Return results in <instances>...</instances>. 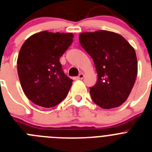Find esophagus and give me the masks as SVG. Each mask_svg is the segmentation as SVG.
I'll use <instances>...</instances> for the list:
<instances>
[{
  "label": "esophagus",
  "instance_id": "1",
  "mask_svg": "<svg viewBox=\"0 0 152 152\" xmlns=\"http://www.w3.org/2000/svg\"><path fill=\"white\" fill-rule=\"evenodd\" d=\"M84 74L80 73V74H79L78 76H77V77H76V79H77V80H80H80H81V79L84 78Z\"/></svg>",
  "mask_w": 152,
  "mask_h": 152
}]
</instances>
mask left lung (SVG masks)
I'll return each instance as SVG.
<instances>
[{
	"mask_svg": "<svg viewBox=\"0 0 152 152\" xmlns=\"http://www.w3.org/2000/svg\"><path fill=\"white\" fill-rule=\"evenodd\" d=\"M79 41L94 62L97 81L91 99L103 109L122 105L135 84L138 63L135 49L123 36L107 30L82 33Z\"/></svg>",
	"mask_w": 152,
	"mask_h": 152,
	"instance_id": "left-lung-1",
	"label": "left lung"
}]
</instances>
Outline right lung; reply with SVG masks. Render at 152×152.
Listing matches in <instances>:
<instances>
[{
	"label": "right lung",
	"mask_w": 152,
	"mask_h": 152,
	"mask_svg": "<svg viewBox=\"0 0 152 152\" xmlns=\"http://www.w3.org/2000/svg\"><path fill=\"white\" fill-rule=\"evenodd\" d=\"M73 37L42 31L23 44L17 58L19 79L24 94L36 105L50 108L66 97L73 80L64 75L59 58Z\"/></svg>",
	"instance_id": "obj_1"
}]
</instances>
